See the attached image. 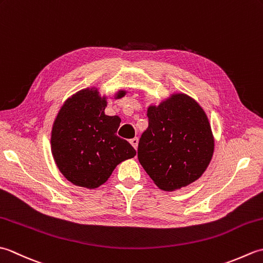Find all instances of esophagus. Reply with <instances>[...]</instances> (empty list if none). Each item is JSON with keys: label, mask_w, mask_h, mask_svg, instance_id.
I'll return each instance as SVG.
<instances>
[{"label": "esophagus", "mask_w": 263, "mask_h": 263, "mask_svg": "<svg viewBox=\"0 0 263 263\" xmlns=\"http://www.w3.org/2000/svg\"><path fill=\"white\" fill-rule=\"evenodd\" d=\"M130 143L132 144V147H133V148L137 149V148H138V143H139V139H138V138H133V139H131V140H130Z\"/></svg>", "instance_id": "obj_1"}]
</instances>
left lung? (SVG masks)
Returning a JSON list of instances; mask_svg holds the SVG:
<instances>
[{
    "instance_id": "8db88e82",
    "label": "left lung",
    "mask_w": 263,
    "mask_h": 263,
    "mask_svg": "<svg viewBox=\"0 0 263 263\" xmlns=\"http://www.w3.org/2000/svg\"><path fill=\"white\" fill-rule=\"evenodd\" d=\"M149 124L138 147V159L164 191L197 181L212 158L215 139L203 108L186 93L176 92L147 109Z\"/></svg>"
}]
</instances>
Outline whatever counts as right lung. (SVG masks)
<instances>
[{
    "label": "right lung",
    "mask_w": 263,
    "mask_h": 263,
    "mask_svg": "<svg viewBox=\"0 0 263 263\" xmlns=\"http://www.w3.org/2000/svg\"><path fill=\"white\" fill-rule=\"evenodd\" d=\"M126 93L119 90L114 98ZM107 97L97 88L72 95L55 117L51 148L58 168L74 185L96 189L108 180L115 167L137 155L130 143L116 136L121 119L105 114Z\"/></svg>",
    "instance_id": "add662e5"
}]
</instances>
